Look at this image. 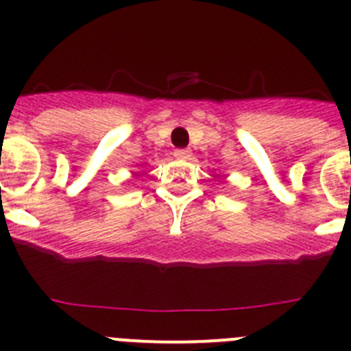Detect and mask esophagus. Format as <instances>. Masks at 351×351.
I'll list each match as a JSON object with an SVG mask.
<instances>
[{
	"instance_id": "obj_1",
	"label": "esophagus",
	"mask_w": 351,
	"mask_h": 351,
	"mask_svg": "<svg viewBox=\"0 0 351 351\" xmlns=\"http://www.w3.org/2000/svg\"><path fill=\"white\" fill-rule=\"evenodd\" d=\"M173 156H176L178 160H188L191 156V151L190 149H176V151H173Z\"/></svg>"
}]
</instances>
